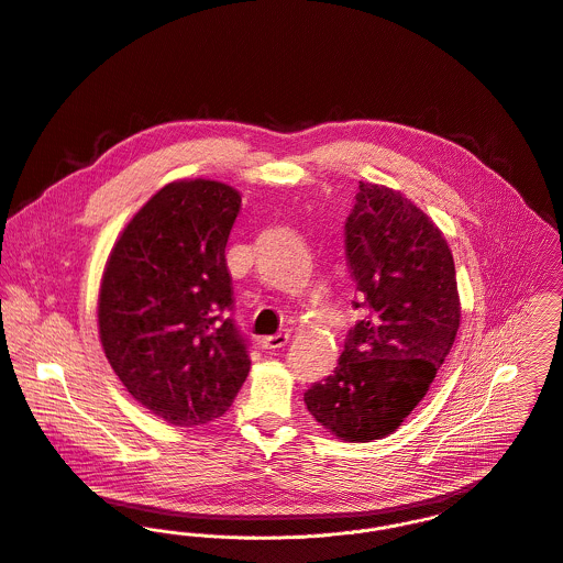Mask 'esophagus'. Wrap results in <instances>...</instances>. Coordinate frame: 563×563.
Segmentation results:
<instances>
[{
  "label": "esophagus",
  "instance_id": "1",
  "mask_svg": "<svg viewBox=\"0 0 563 563\" xmlns=\"http://www.w3.org/2000/svg\"><path fill=\"white\" fill-rule=\"evenodd\" d=\"M287 343H289V335L287 333H278V335L261 339V347H265V350H278V347H283Z\"/></svg>",
  "mask_w": 563,
  "mask_h": 563
}]
</instances>
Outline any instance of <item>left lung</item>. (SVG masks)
<instances>
[{"label": "left lung", "mask_w": 563, "mask_h": 563, "mask_svg": "<svg viewBox=\"0 0 563 563\" xmlns=\"http://www.w3.org/2000/svg\"><path fill=\"white\" fill-rule=\"evenodd\" d=\"M345 256L369 316L305 405L339 440L369 442L391 435L427 396L456 338L461 302L442 230L385 185L358 183Z\"/></svg>", "instance_id": "obj_1"}]
</instances>
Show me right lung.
<instances>
[{"mask_svg": "<svg viewBox=\"0 0 563 563\" xmlns=\"http://www.w3.org/2000/svg\"><path fill=\"white\" fill-rule=\"evenodd\" d=\"M239 209L224 183H169L121 230L102 274L104 354L128 394L174 427L224 416L250 372L245 339L224 318Z\"/></svg>", "mask_w": 563, "mask_h": 563, "instance_id": "add662e5", "label": "right lung"}]
</instances>
